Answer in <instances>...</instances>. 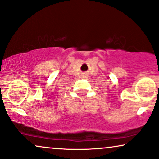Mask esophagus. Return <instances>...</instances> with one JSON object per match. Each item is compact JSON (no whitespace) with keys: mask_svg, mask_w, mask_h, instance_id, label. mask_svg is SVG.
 Masks as SVG:
<instances>
[{"mask_svg":"<svg viewBox=\"0 0 159 159\" xmlns=\"http://www.w3.org/2000/svg\"><path fill=\"white\" fill-rule=\"evenodd\" d=\"M83 76H84V77H85V74H83Z\"/></svg>","mask_w":159,"mask_h":159,"instance_id":"1","label":"esophagus"}]
</instances>
